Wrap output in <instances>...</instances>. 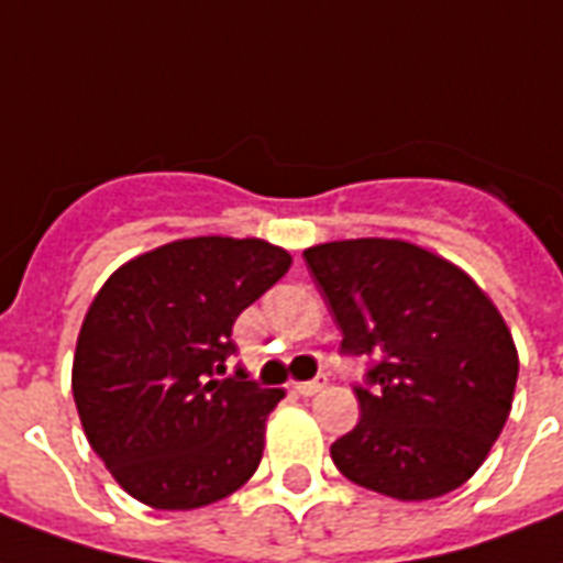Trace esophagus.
Listing matches in <instances>:
<instances>
[{"instance_id": "obj_1", "label": "esophagus", "mask_w": 563, "mask_h": 563, "mask_svg": "<svg viewBox=\"0 0 563 563\" xmlns=\"http://www.w3.org/2000/svg\"><path fill=\"white\" fill-rule=\"evenodd\" d=\"M329 385V378L325 376H317V378H311V382H296L294 385V390L299 396H313V394H320L322 387Z\"/></svg>"}]
</instances>
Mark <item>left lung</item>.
<instances>
[{
  "mask_svg": "<svg viewBox=\"0 0 563 563\" xmlns=\"http://www.w3.org/2000/svg\"><path fill=\"white\" fill-rule=\"evenodd\" d=\"M302 258L343 355L373 358L355 385L358 426L331 443L334 467L402 503L464 485L511 413L520 358L503 313L464 269L413 243L334 241Z\"/></svg>",
  "mask_w": 563,
  "mask_h": 563,
  "instance_id": "8db88e82",
  "label": "left lung"
}]
</instances>
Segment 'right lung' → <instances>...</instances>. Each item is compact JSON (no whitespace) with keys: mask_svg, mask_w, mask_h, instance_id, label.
Instances as JSON below:
<instances>
[{"mask_svg":"<svg viewBox=\"0 0 563 563\" xmlns=\"http://www.w3.org/2000/svg\"><path fill=\"white\" fill-rule=\"evenodd\" d=\"M258 238H187L117 269L87 308L73 396L117 485L161 511L225 499L258 470L269 411L285 390L241 367L232 325L290 269Z\"/></svg>","mask_w":563,"mask_h":563,"instance_id":"add662e5","label":"right lung"}]
</instances>
